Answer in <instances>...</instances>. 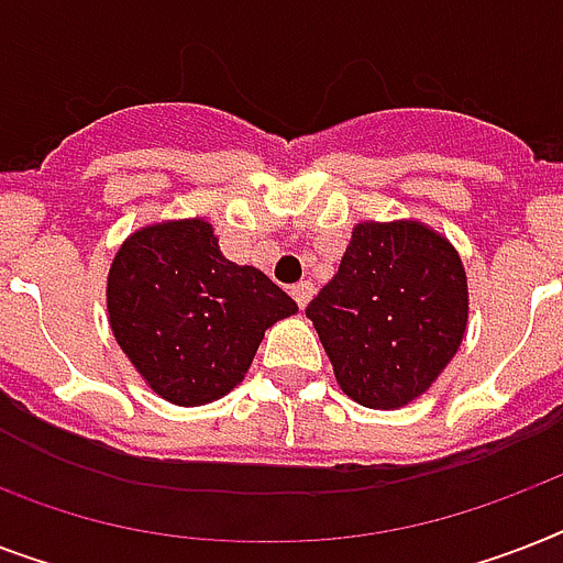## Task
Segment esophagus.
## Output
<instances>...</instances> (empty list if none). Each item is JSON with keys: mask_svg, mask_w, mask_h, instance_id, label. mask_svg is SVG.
<instances>
[{"mask_svg": "<svg viewBox=\"0 0 563 563\" xmlns=\"http://www.w3.org/2000/svg\"><path fill=\"white\" fill-rule=\"evenodd\" d=\"M312 291H316V289H312V283L300 280V283H295V286H291V298H295V303L303 309L309 300H312Z\"/></svg>", "mask_w": 563, "mask_h": 563, "instance_id": "obj_1", "label": "esophagus"}]
</instances>
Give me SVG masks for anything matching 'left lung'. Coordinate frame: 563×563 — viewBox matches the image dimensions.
I'll list each match as a JSON object with an SVG mask.
<instances>
[{"instance_id":"1","label":"left lung","mask_w":563,"mask_h":563,"mask_svg":"<svg viewBox=\"0 0 563 563\" xmlns=\"http://www.w3.org/2000/svg\"><path fill=\"white\" fill-rule=\"evenodd\" d=\"M307 318L347 397L368 409H400L435 383L462 344V260L420 221H362Z\"/></svg>"}]
</instances>
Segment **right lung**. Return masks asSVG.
<instances>
[{
    "label": "right lung",
    "mask_w": 563,
    "mask_h": 563,
    "mask_svg": "<svg viewBox=\"0 0 563 563\" xmlns=\"http://www.w3.org/2000/svg\"><path fill=\"white\" fill-rule=\"evenodd\" d=\"M110 330L154 391L178 406L224 397L265 330L298 303L254 265L224 260L203 219L136 230L108 274Z\"/></svg>",
    "instance_id": "1"
}]
</instances>
